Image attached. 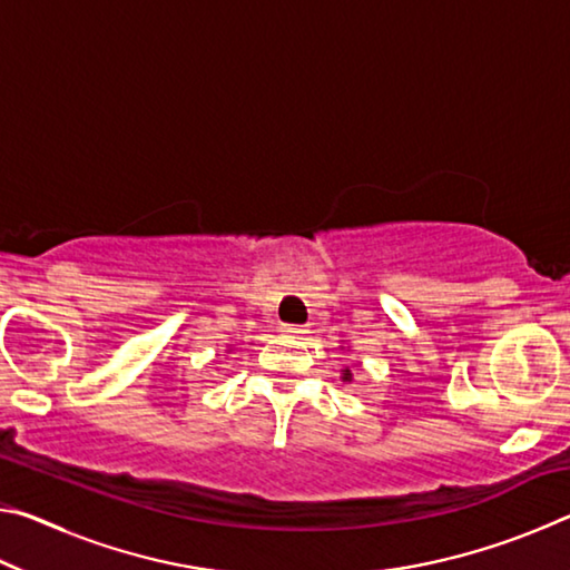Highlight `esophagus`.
<instances>
[{
  "label": "esophagus",
  "mask_w": 570,
  "mask_h": 570,
  "mask_svg": "<svg viewBox=\"0 0 570 570\" xmlns=\"http://www.w3.org/2000/svg\"><path fill=\"white\" fill-rule=\"evenodd\" d=\"M282 332L296 336V334H304L306 330H304V326H298V324H282Z\"/></svg>",
  "instance_id": "34e87169"
}]
</instances>
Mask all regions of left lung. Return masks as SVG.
Masks as SVG:
<instances>
[{"instance_id": "obj_1", "label": "left lung", "mask_w": 570, "mask_h": 570, "mask_svg": "<svg viewBox=\"0 0 570 570\" xmlns=\"http://www.w3.org/2000/svg\"><path fill=\"white\" fill-rule=\"evenodd\" d=\"M342 380L344 382H352V372L350 370H342Z\"/></svg>"}]
</instances>
